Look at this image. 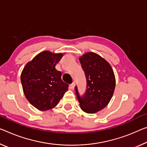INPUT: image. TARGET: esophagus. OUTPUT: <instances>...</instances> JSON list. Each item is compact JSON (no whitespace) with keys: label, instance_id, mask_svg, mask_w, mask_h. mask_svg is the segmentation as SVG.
<instances>
[{"label":"esophagus","instance_id":"34e87169","mask_svg":"<svg viewBox=\"0 0 147 147\" xmlns=\"http://www.w3.org/2000/svg\"><path fill=\"white\" fill-rule=\"evenodd\" d=\"M75 86H76V83H74V82L72 83L70 85V87H71V89H74V88H75Z\"/></svg>","mask_w":147,"mask_h":147}]
</instances>
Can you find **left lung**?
<instances>
[{"label": "left lung", "mask_w": 147, "mask_h": 147, "mask_svg": "<svg viewBox=\"0 0 147 147\" xmlns=\"http://www.w3.org/2000/svg\"><path fill=\"white\" fill-rule=\"evenodd\" d=\"M87 80V91L80 97L76 91L80 107L83 112L94 114L110 102L116 87V78L112 67L98 54L88 52L79 57Z\"/></svg>", "instance_id": "1"}]
</instances>
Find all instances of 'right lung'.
Here are the masks:
<instances>
[{
    "label": "right lung",
    "mask_w": 147,
    "mask_h": 147,
    "mask_svg": "<svg viewBox=\"0 0 147 147\" xmlns=\"http://www.w3.org/2000/svg\"><path fill=\"white\" fill-rule=\"evenodd\" d=\"M63 53L45 51L27 63L21 74L24 93L28 100L40 111L55 108L68 90L56 69Z\"/></svg>",
    "instance_id": "obj_1"
}]
</instances>
